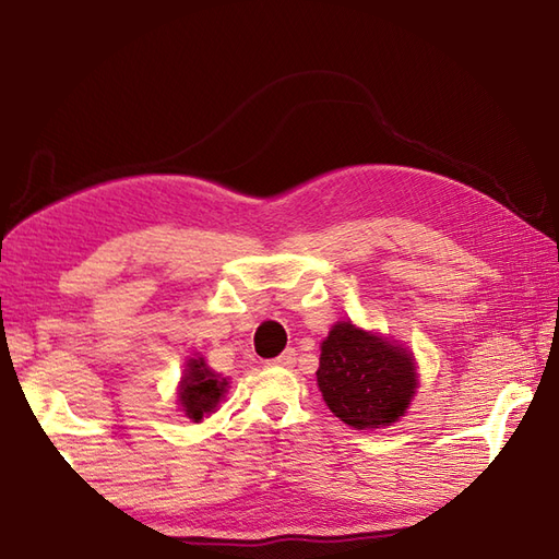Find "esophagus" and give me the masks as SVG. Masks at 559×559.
Here are the masks:
<instances>
[{"label": "esophagus", "mask_w": 559, "mask_h": 559, "mask_svg": "<svg viewBox=\"0 0 559 559\" xmlns=\"http://www.w3.org/2000/svg\"><path fill=\"white\" fill-rule=\"evenodd\" d=\"M295 355H298V353H295L293 348H288V350H283L278 358H273L271 362L273 365H281V367H293L295 365Z\"/></svg>", "instance_id": "esophagus-1"}]
</instances>
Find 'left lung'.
I'll return each instance as SVG.
<instances>
[{"label": "left lung", "instance_id": "8db88e82", "mask_svg": "<svg viewBox=\"0 0 559 559\" xmlns=\"http://www.w3.org/2000/svg\"><path fill=\"white\" fill-rule=\"evenodd\" d=\"M317 382L336 418L367 430L396 423L418 379L406 348L341 322L322 343Z\"/></svg>", "mask_w": 559, "mask_h": 559}]
</instances>
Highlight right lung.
I'll return each instance as SVG.
<instances>
[{"instance_id":"right-lung-1","label":"right lung","mask_w":559,"mask_h":559,"mask_svg":"<svg viewBox=\"0 0 559 559\" xmlns=\"http://www.w3.org/2000/svg\"><path fill=\"white\" fill-rule=\"evenodd\" d=\"M225 386H228V379L213 374L204 365V360H189L187 374L182 377L180 384V401L187 418L199 423L204 418V413L216 411L218 401L225 394Z\"/></svg>"}]
</instances>
